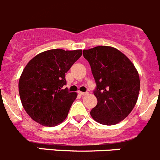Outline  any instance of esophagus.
<instances>
[{"mask_svg":"<svg viewBox=\"0 0 160 160\" xmlns=\"http://www.w3.org/2000/svg\"><path fill=\"white\" fill-rule=\"evenodd\" d=\"M78 94H80L81 96H85V95H87V94H88V93H87V92H81V91H79Z\"/></svg>","mask_w":160,"mask_h":160,"instance_id":"esophagus-1","label":"esophagus"}]
</instances>
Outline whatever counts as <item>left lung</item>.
Instances as JSON below:
<instances>
[{"instance_id":"obj_1","label":"left lung","mask_w":160,"mask_h":160,"mask_svg":"<svg viewBox=\"0 0 160 160\" xmlns=\"http://www.w3.org/2000/svg\"><path fill=\"white\" fill-rule=\"evenodd\" d=\"M95 80L98 103L90 115L96 122L111 126L125 119L137 102L140 80L136 68L116 48L99 46L83 50Z\"/></svg>"}]
</instances>
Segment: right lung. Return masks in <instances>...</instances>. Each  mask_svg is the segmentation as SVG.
I'll list each match as a JSON object with an SVG mask.
<instances>
[{
    "label": "right lung",
    "instance_id": "1",
    "mask_svg": "<svg viewBox=\"0 0 160 160\" xmlns=\"http://www.w3.org/2000/svg\"><path fill=\"white\" fill-rule=\"evenodd\" d=\"M82 54V49H49L36 55L24 68L18 83L20 98L35 122L54 127L66 119L78 94L62 89L65 75Z\"/></svg>",
    "mask_w": 160,
    "mask_h": 160
}]
</instances>
